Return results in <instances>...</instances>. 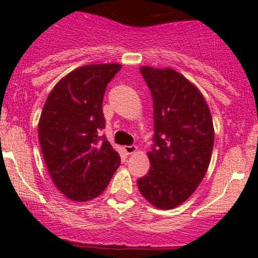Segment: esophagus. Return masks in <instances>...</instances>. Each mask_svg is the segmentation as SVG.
<instances>
[{"mask_svg":"<svg viewBox=\"0 0 258 258\" xmlns=\"http://www.w3.org/2000/svg\"><path fill=\"white\" fill-rule=\"evenodd\" d=\"M123 151L127 155H132L137 151V146H123Z\"/></svg>","mask_w":258,"mask_h":258,"instance_id":"34e87169","label":"esophagus"}]
</instances>
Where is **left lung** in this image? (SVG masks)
I'll list each match as a JSON object with an SVG mask.
<instances>
[{
  "label": "left lung",
  "instance_id": "left-lung-1",
  "mask_svg": "<svg viewBox=\"0 0 258 258\" xmlns=\"http://www.w3.org/2000/svg\"><path fill=\"white\" fill-rule=\"evenodd\" d=\"M153 100L151 168L137 181L142 196L160 210L183 204L210 166L215 130L201 91L173 69L140 67Z\"/></svg>",
  "mask_w": 258,
  "mask_h": 258
}]
</instances>
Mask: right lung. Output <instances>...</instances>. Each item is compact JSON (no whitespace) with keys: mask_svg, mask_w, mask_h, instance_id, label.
Masks as SVG:
<instances>
[{"mask_svg":"<svg viewBox=\"0 0 258 258\" xmlns=\"http://www.w3.org/2000/svg\"><path fill=\"white\" fill-rule=\"evenodd\" d=\"M119 63L86 64L62 77L49 92L38 122V139L54 186L77 202L100 196L121 160L105 127L102 100Z\"/></svg>","mask_w":258,"mask_h":258,"instance_id":"1","label":"right lung"}]
</instances>
